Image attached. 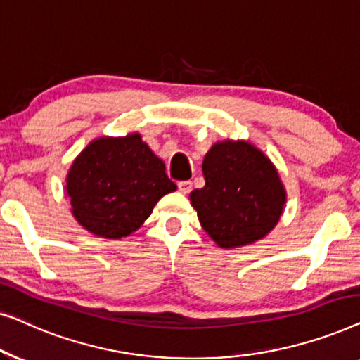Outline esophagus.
Here are the masks:
<instances>
[{
    "label": "esophagus",
    "mask_w": 360,
    "mask_h": 360,
    "mask_svg": "<svg viewBox=\"0 0 360 360\" xmlns=\"http://www.w3.org/2000/svg\"><path fill=\"white\" fill-rule=\"evenodd\" d=\"M191 186H193V184H191L190 180H186V181H179V190H180L181 193H184V195L190 193V191H191Z\"/></svg>",
    "instance_id": "1"
}]
</instances>
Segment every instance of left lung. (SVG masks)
I'll use <instances>...</instances> for the list:
<instances>
[{"label":"left lung","mask_w":360,"mask_h":360,"mask_svg":"<svg viewBox=\"0 0 360 360\" xmlns=\"http://www.w3.org/2000/svg\"><path fill=\"white\" fill-rule=\"evenodd\" d=\"M203 188L190 203L211 239L236 249L264 239L283 214L287 191L272 160L249 141H218L203 159Z\"/></svg>","instance_id":"obj_1"}]
</instances>
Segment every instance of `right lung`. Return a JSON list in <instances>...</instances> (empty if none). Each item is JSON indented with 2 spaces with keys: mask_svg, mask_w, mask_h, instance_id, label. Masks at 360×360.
Masks as SVG:
<instances>
[{
  "mask_svg": "<svg viewBox=\"0 0 360 360\" xmlns=\"http://www.w3.org/2000/svg\"><path fill=\"white\" fill-rule=\"evenodd\" d=\"M73 218L91 234L121 239L149 218L162 196L176 190L165 164L139 132L93 139L67 174Z\"/></svg>",
  "mask_w": 360,
  "mask_h": 360,
  "instance_id": "1",
  "label": "right lung"
}]
</instances>
